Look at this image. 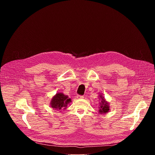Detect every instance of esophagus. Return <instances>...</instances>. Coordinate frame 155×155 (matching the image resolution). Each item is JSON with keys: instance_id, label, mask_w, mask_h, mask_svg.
I'll return each mask as SVG.
<instances>
[{"instance_id": "1", "label": "esophagus", "mask_w": 155, "mask_h": 155, "mask_svg": "<svg viewBox=\"0 0 155 155\" xmlns=\"http://www.w3.org/2000/svg\"><path fill=\"white\" fill-rule=\"evenodd\" d=\"M77 98L78 99H83V98H84V97H83V96H80V95H78V96H77Z\"/></svg>"}]
</instances>
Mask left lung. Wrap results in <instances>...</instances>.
Segmentation results:
<instances>
[{"label":"left lung","instance_id":"obj_1","mask_svg":"<svg viewBox=\"0 0 155 155\" xmlns=\"http://www.w3.org/2000/svg\"><path fill=\"white\" fill-rule=\"evenodd\" d=\"M99 99L100 101L99 102V113L101 114H105L108 113L110 110V106H109V102L106 101L104 97H103L102 94L101 93L99 95Z\"/></svg>","mask_w":155,"mask_h":155}]
</instances>
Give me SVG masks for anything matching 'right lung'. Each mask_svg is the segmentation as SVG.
I'll list each match as a JSON object with an SVG mask.
<instances>
[{"label": "right lung", "instance_id": "add662e5", "mask_svg": "<svg viewBox=\"0 0 155 155\" xmlns=\"http://www.w3.org/2000/svg\"><path fill=\"white\" fill-rule=\"evenodd\" d=\"M72 102L71 99L69 98L62 93H58L53 96L50 101V106L55 110H64L68 107V105Z\"/></svg>", "mask_w": 155, "mask_h": 155}]
</instances>
